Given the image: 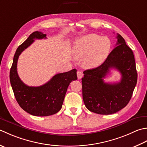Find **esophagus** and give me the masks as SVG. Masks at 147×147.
Instances as JSON below:
<instances>
[{
  "instance_id": "esophagus-1",
  "label": "esophagus",
  "mask_w": 147,
  "mask_h": 147,
  "mask_svg": "<svg viewBox=\"0 0 147 147\" xmlns=\"http://www.w3.org/2000/svg\"><path fill=\"white\" fill-rule=\"evenodd\" d=\"M83 76V74L82 73V71H78L77 72V76H78V79H81L82 78Z\"/></svg>"
}]
</instances>
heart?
I'll return each mask as SVG.
<instances>
[{
    "label": "heart",
    "instance_id": "b5f03b06",
    "mask_svg": "<svg viewBox=\"0 0 147 147\" xmlns=\"http://www.w3.org/2000/svg\"><path fill=\"white\" fill-rule=\"evenodd\" d=\"M110 48L111 42L108 38L91 34L76 40L73 48V55L75 59L83 58L85 67L93 68L105 61Z\"/></svg>",
    "mask_w": 147,
    "mask_h": 147
}]
</instances>
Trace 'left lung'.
<instances>
[{
	"mask_svg": "<svg viewBox=\"0 0 147 147\" xmlns=\"http://www.w3.org/2000/svg\"><path fill=\"white\" fill-rule=\"evenodd\" d=\"M117 46L102 64L83 72V99L89 111L100 115L117 113L127 106L136 87L138 74L133 51L117 34ZM110 68L121 74L119 83L108 84L104 78Z\"/></svg>",
	"mask_w": 147,
	"mask_h": 147,
	"instance_id": "obj_1",
	"label": "left lung"
}]
</instances>
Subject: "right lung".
Here are the masks:
<instances>
[{
    "label": "right lung",
    "instance_id": "right-lung-1",
    "mask_svg": "<svg viewBox=\"0 0 147 147\" xmlns=\"http://www.w3.org/2000/svg\"><path fill=\"white\" fill-rule=\"evenodd\" d=\"M46 34L41 32L32 33L17 48L10 69V82L16 100L23 110L34 116L46 117L59 112L62 108L70 83L77 80L76 69L57 74L50 81L39 87H29L20 80L17 73V62L20 55L29 47L34 39H46Z\"/></svg>",
    "mask_w": 147,
    "mask_h": 147
}]
</instances>
